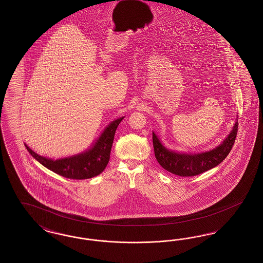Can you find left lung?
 I'll list each match as a JSON object with an SVG mask.
<instances>
[{"mask_svg": "<svg viewBox=\"0 0 263 263\" xmlns=\"http://www.w3.org/2000/svg\"><path fill=\"white\" fill-rule=\"evenodd\" d=\"M238 123L233 128L230 135L216 149L201 154H179L167 150L163 147L160 140L153 132V145L155 157L163 168L174 175L179 176H195L203 174L222 163L232 150L237 134Z\"/></svg>", "mask_w": 263, "mask_h": 263, "instance_id": "1", "label": "left lung"}]
</instances>
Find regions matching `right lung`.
Listing matches in <instances>:
<instances>
[{
    "label": "right lung",
    "mask_w": 263,
    "mask_h": 263,
    "mask_svg": "<svg viewBox=\"0 0 263 263\" xmlns=\"http://www.w3.org/2000/svg\"><path fill=\"white\" fill-rule=\"evenodd\" d=\"M123 117L111 122L101 134L95 146L83 154L71 158L53 161L46 159L34 153L25 145L29 154L35 158L39 163L53 173L70 179H87L100 175L107 165L110 151L112 147L114 134L117 126L122 121Z\"/></svg>",
    "instance_id": "add662e5"
}]
</instances>
